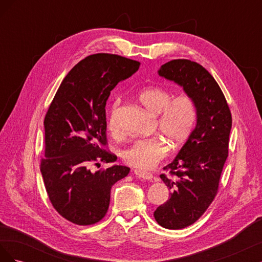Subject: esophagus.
<instances>
[{
	"mask_svg": "<svg viewBox=\"0 0 262 262\" xmlns=\"http://www.w3.org/2000/svg\"><path fill=\"white\" fill-rule=\"evenodd\" d=\"M134 173H136V176L140 177V178H143V179H146V180H150L153 178V175L148 171H144V170H140V169H134L133 171Z\"/></svg>",
	"mask_w": 262,
	"mask_h": 262,
	"instance_id": "esophagus-1",
	"label": "esophagus"
}]
</instances>
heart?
<instances>
[{"label": "heart", "mask_w": 262, "mask_h": 262, "mask_svg": "<svg viewBox=\"0 0 262 262\" xmlns=\"http://www.w3.org/2000/svg\"><path fill=\"white\" fill-rule=\"evenodd\" d=\"M138 99L148 113L157 116V128L172 147L180 146L191 134L196 110L194 101L189 95L180 94L171 98V93L168 90L154 86L141 91ZM117 107L118 101L108 118V128L114 133L119 130ZM163 139L156 136L132 142L123 149V161L133 167H153L168 152V145Z\"/></svg>", "instance_id": "1"}]
</instances>
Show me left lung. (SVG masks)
I'll return each instance as SVG.
<instances>
[{"instance_id":"obj_1","label":"left lung","mask_w":262,"mask_h":262,"mask_svg":"<svg viewBox=\"0 0 262 262\" xmlns=\"http://www.w3.org/2000/svg\"><path fill=\"white\" fill-rule=\"evenodd\" d=\"M158 75L175 82L194 101L196 124L161 178L170 190L154 217L161 226L180 229L193 224L215 198L228 156L232 115L223 92L199 63L177 59L165 63Z\"/></svg>"}]
</instances>
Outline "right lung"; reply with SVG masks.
<instances>
[{"label":"right lung","instance_id":"obj_1","mask_svg":"<svg viewBox=\"0 0 262 262\" xmlns=\"http://www.w3.org/2000/svg\"><path fill=\"white\" fill-rule=\"evenodd\" d=\"M139 67L120 55H89L64 77L46 114L41 175L53 208L74 224L92 225L104 217L112 187L130 171L121 165L92 171L90 165L116 162L117 156L102 148L106 102L116 85Z\"/></svg>","mask_w":262,"mask_h":262}]
</instances>
